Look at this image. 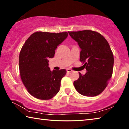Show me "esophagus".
<instances>
[{
  "label": "esophagus",
  "mask_w": 129,
  "mask_h": 129,
  "mask_svg": "<svg viewBox=\"0 0 129 129\" xmlns=\"http://www.w3.org/2000/svg\"><path fill=\"white\" fill-rule=\"evenodd\" d=\"M67 73H70V72H72V70L71 69H67Z\"/></svg>",
  "instance_id": "obj_1"
}]
</instances>
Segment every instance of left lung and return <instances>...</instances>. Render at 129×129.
<instances>
[{"label": "left lung", "instance_id": "left-lung-1", "mask_svg": "<svg viewBox=\"0 0 129 129\" xmlns=\"http://www.w3.org/2000/svg\"><path fill=\"white\" fill-rule=\"evenodd\" d=\"M81 48L80 61L86 73L74 81L75 88L81 95L94 97L106 88L113 74L114 56L109 43L100 33L91 30L68 32Z\"/></svg>", "mask_w": 129, "mask_h": 129}]
</instances>
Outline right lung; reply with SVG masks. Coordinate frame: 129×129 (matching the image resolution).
<instances>
[{"mask_svg": "<svg viewBox=\"0 0 129 129\" xmlns=\"http://www.w3.org/2000/svg\"><path fill=\"white\" fill-rule=\"evenodd\" d=\"M68 35L67 32L38 31L27 39L21 48L19 61L21 79L28 93L36 99H51L60 90L66 70L51 71L48 62Z\"/></svg>", "mask_w": 129, "mask_h": 129, "instance_id": "right-lung-1", "label": "right lung"}]
</instances>
